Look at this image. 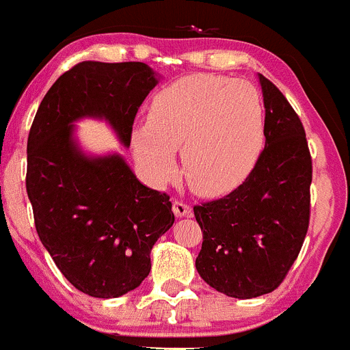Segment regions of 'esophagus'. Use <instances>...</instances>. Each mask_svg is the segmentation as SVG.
Returning a JSON list of instances; mask_svg holds the SVG:
<instances>
[{"mask_svg":"<svg viewBox=\"0 0 350 350\" xmlns=\"http://www.w3.org/2000/svg\"><path fill=\"white\" fill-rule=\"evenodd\" d=\"M172 211H174L176 217H191L193 213V208L189 206L186 201L183 200H174V203H172Z\"/></svg>","mask_w":350,"mask_h":350,"instance_id":"esophagus-1","label":"esophagus"}]
</instances>
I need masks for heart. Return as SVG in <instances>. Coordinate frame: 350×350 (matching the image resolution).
<instances>
[{"label":"heart","mask_w":350,"mask_h":350,"mask_svg":"<svg viewBox=\"0 0 350 350\" xmlns=\"http://www.w3.org/2000/svg\"><path fill=\"white\" fill-rule=\"evenodd\" d=\"M264 144L259 91L242 79L188 76L159 91L149 120L133 129L137 162L152 183L176 172V147L183 169L200 193H221L252 171Z\"/></svg>","instance_id":"1"}]
</instances>
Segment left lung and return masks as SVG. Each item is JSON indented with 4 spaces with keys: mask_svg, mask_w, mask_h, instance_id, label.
Returning <instances> with one entry per match:
<instances>
[{
    "mask_svg": "<svg viewBox=\"0 0 350 350\" xmlns=\"http://www.w3.org/2000/svg\"><path fill=\"white\" fill-rule=\"evenodd\" d=\"M264 137L254 169L241 186L196 204L203 243L196 269L232 298H257L284 281L310 224V155L303 123L284 94L259 74Z\"/></svg>",
    "mask_w": 350,
    "mask_h": 350,
    "instance_id": "8db88e82",
    "label": "left lung"
}]
</instances>
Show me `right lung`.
<instances>
[{
  "instance_id": "right-lung-1",
  "label": "right lung",
  "mask_w": 350,
  "mask_h": 350,
  "mask_svg": "<svg viewBox=\"0 0 350 350\" xmlns=\"http://www.w3.org/2000/svg\"><path fill=\"white\" fill-rule=\"evenodd\" d=\"M155 84L144 62H79L52 84L28 133L27 193L38 237L66 280L94 298L140 286L174 213L169 195L144 186L120 155L81 154L70 123L103 116L130 146L133 120Z\"/></svg>"
}]
</instances>
